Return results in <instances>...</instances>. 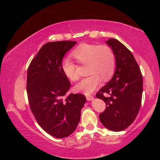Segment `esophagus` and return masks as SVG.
<instances>
[{
  "label": "esophagus",
  "mask_w": 160,
  "mask_h": 160,
  "mask_svg": "<svg viewBox=\"0 0 160 160\" xmlns=\"http://www.w3.org/2000/svg\"><path fill=\"white\" fill-rule=\"evenodd\" d=\"M93 98H94V97L92 96H91V95L86 96V99H87V100H88V101H90V100H92Z\"/></svg>",
  "instance_id": "1"
}]
</instances>
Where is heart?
<instances>
[{
	"instance_id": "b5f03b06",
	"label": "heart",
	"mask_w": 160,
	"mask_h": 160,
	"mask_svg": "<svg viewBox=\"0 0 160 160\" xmlns=\"http://www.w3.org/2000/svg\"><path fill=\"white\" fill-rule=\"evenodd\" d=\"M71 55L78 63L86 64V72L90 75L75 86L78 92L88 94L95 90L101 80L106 81L112 76L116 68V56L112 48L105 45L81 44L72 51ZM61 70L68 79H78L77 66L68 58L61 61Z\"/></svg>"
}]
</instances>
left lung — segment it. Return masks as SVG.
<instances>
[{
  "mask_svg": "<svg viewBox=\"0 0 160 160\" xmlns=\"http://www.w3.org/2000/svg\"><path fill=\"white\" fill-rule=\"evenodd\" d=\"M107 44L116 56L113 76L98 92L97 98L106 103L99 120L107 128L121 131L131 125L139 112L142 101V75L133 55L116 39Z\"/></svg>",
  "mask_w": 160,
  "mask_h": 160,
  "instance_id": "left-lung-1",
  "label": "left lung"
}]
</instances>
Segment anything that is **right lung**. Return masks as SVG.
Segmentation results:
<instances>
[{
  "label": "right lung",
  "instance_id": "1",
  "mask_svg": "<svg viewBox=\"0 0 160 160\" xmlns=\"http://www.w3.org/2000/svg\"><path fill=\"white\" fill-rule=\"evenodd\" d=\"M76 42L45 44L28 69L27 91L29 107L43 130L62 138L74 132L86 102L82 94H68L70 83L61 70L65 54Z\"/></svg>",
  "mask_w": 160,
  "mask_h": 160
}]
</instances>
